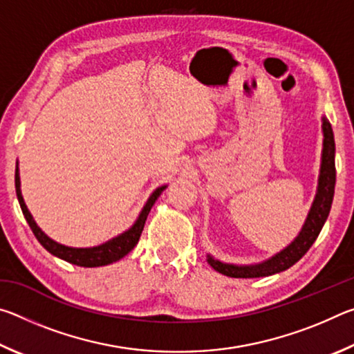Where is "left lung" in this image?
Returning <instances> with one entry per match:
<instances>
[{
  "label": "left lung",
  "mask_w": 354,
  "mask_h": 354,
  "mask_svg": "<svg viewBox=\"0 0 354 354\" xmlns=\"http://www.w3.org/2000/svg\"><path fill=\"white\" fill-rule=\"evenodd\" d=\"M322 133H323V148H322V162L319 183L313 205L308 212V217L299 230L298 236L287 245L286 248L278 251L268 259L248 263V266H237V263H227L214 256L206 254V261L215 272L231 278H261L270 277V274L284 272L297 263L301 257L308 253L313 247L315 239L319 237L323 225L331 211L333 198H334V185H335V143L331 123L326 117H322Z\"/></svg>",
  "instance_id": "8db88e82"
}]
</instances>
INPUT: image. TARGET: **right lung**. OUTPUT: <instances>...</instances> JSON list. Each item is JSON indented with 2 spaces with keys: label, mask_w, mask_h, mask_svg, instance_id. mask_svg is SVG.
I'll return each instance as SVG.
<instances>
[{
  "label": "right lung",
  "mask_w": 354,
  "mask_h": 354,
  "mask_svg": "<svg viewBox=\"0 0 354 354\" xmlns=\"http://www.w3.org/2000/svg\"><path fill=\"white\" fill-rule=\"evenodd\" d=\"M167 189V185H160V187L156 189L149 198L147 200L145 206L142 207L139 217L134 221V225L129 227V230L123 231L122 234L109 239V241L97 245V247H88V248H75V247H67V245H62L56 241H53L51 237H48L44 231L40 230L39 225L35 223L34 217L29 212L25 200H23L21 189H20V170H19V162L15 167V190H17V198H19L21 212L25 215L29 227H31L34 236L40 242L41 247L46 251H50L53 256L59 257V259H64L70 263H75V266L80 267H101L107 266V263L117 262L122 259V257L127 256L131 250H133L137 242H139L140 234L143 231V226H145V221L149 211H151L153 205L156 200L159 198L160 194Z\"/></svg>",
  "instance_id": "obj_1"
}]
</instances>
